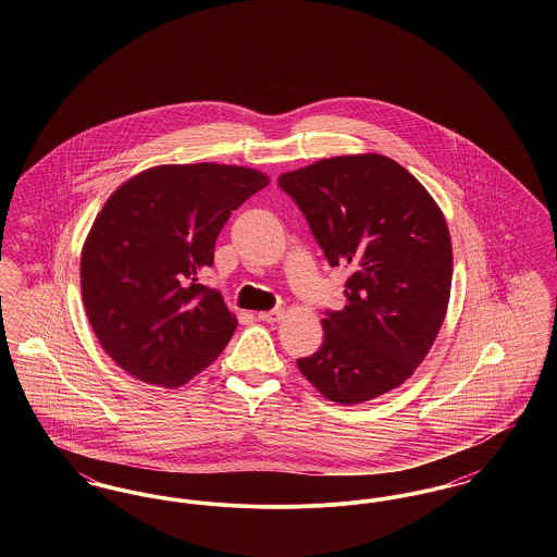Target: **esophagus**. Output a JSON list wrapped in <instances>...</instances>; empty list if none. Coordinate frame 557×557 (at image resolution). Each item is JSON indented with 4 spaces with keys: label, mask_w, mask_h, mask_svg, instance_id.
<instances>
[{
    "label": "esophagus",
    "mask_w": 557,
    "mask_h": 557,
    "mask_svg": "<svg viewBox=\"0 0 557 557\" xmlns=\"http://www.w3.org/2000/svg\"><path fill=\"white\" fill-rule=\"evenodd\" d=\"M257 318L261 319V321H267V323H277V321H282V319H284V311H282V309L263 311V313H259Z\"/></svg>",
    "instance_id": "obj_1"
}]
</instances>
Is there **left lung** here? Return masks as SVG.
<instances>
[{"mask_svg": "<svg viewBox=\"0 0 557 557\" xmlns=\"http://www.w3.org/2000/svg\"><path fill=\"white\" fill-rule=\"evenodd\" d=\"M327 263L350 267L343 311L321 319L323 343L296 359L319 393L341 405L386 395L413 375L447 315L453 277L441 207L397 160L321 159L282 173Z\"/></svg>", "mask_w": 557, "mask_h": 557, "instance_id": "8db88e82", "label": "left lung"}]
</instances>
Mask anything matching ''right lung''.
Returning a JSON list of instances; mask_svg holds the SVG:
<instances>
[{
	"label": "right lung",
	"mask_w": 557,
	"mask_h": 557,
	"mask_svg": "<svg viewBox=\"0 0 557 557\" xmlns=\"http://www.w3.org/2000/svg\"><path fill=\"white\" fill-rule=\"evenodd\" d=\"M267 184L248 166L159 164L110 194L83 242L81 294L121 370L177 388L227 346L238 319L200 277L230 214Z\"/></svg>",
	"instance_id": "1"
}]
</instances>
